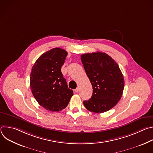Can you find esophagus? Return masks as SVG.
I'll list each match as a JSON object with an SVG mask.
<instances>
[{
	"instance_id": "1",
	"label": "esophagus",
	"mask_w": 153,
	"mask_h": 153,
	"mask_svg": "<svg viewBox=\"0 0 153 153\" xmlns=\"http://www.w3.org/2000/svg\"><path fill=\"white\" fill-rule=\"evenodd\" d=\"M78 91H79V88H77L76 89H75V90H74V91H75L76 93H77V92H78Z\"/></svg>"
}]
</instances>
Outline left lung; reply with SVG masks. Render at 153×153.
<instances>
[{"label":"left lung","instance_id":"1","mask_svg":"<svg viewBox=\"0 0 153 153\" xmlns=\"http://www.w3.org/2000/svg\"><path fill=\"white\" fill-rule=\"evenodd\" d=\"M81 61L93 86V94L83 101L87 110L96 113L106 112L120 100L124 88L123 76L118 64L102 52L83 54Z\"/></svg>","mask_w":153,"mask_h":153}]
</instances>
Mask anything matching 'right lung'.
Segmentation results:
<instances>
[{
    "label": "right lung",
    "mask_w": 153,
    "mask_h": 153,
    "mask_svg": "<svg viewBox=\"0 0 153 153\" xmlns=\"http://www.w3.org/2000/svg\"><path fill=\"white\" fill-rule=\"evenodd\" d=\"M68 53L60 48H53L36 61L30 74V88L33 96L47 110L58 112L68 105L73 91L61 72Z\"/></svg>",
    "instance_id": "1"
}]
</instances>
